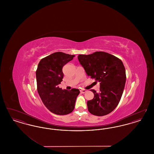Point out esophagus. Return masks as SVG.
<instances>
[{
  "instance_id": "34e87169",
  "label": "esophagus",
  "mask_w": 154,
  "mask_h": 154,
  "mask_svg": "<svg viewBox=\"0 0 154 154\" xmlns=\"http://www.w3.org/2000/svg\"><path fill=\"white\" fill-rule=\"evenodd\" d=\"M80 92L81 94H84L85 92H87V90H86V89H80Z\"/></svg>"
}]
</instances>
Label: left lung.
<instances>
[{
    "label": "left lung",
    "instance_id": "1",
    "mask_svg": "<svg viewBox=\"0 0 154 154\" xmlns=\"http://www.w3.org/2000/svg\"><path fill=\"white\" fill-rule=\"evenodd\" d=\"M78 59L88 76L100 83L99 93L91 90L94 97L87 102L88 111L96 116L109 114L117 106L124 89L126 72L122 60L102 51L79 55Z\"/></svg>",
    "mask_w": 154,
    "mask_h": 154
}]
</instances>
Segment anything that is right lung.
Listing matches in <instances>:
<instances>
[{
    "label": "right lung",
    "instance_id": "add662e5",
    "mask_svg": "<svg viewBox=\"0 0 154 154\" xmlns=\"http://www.w3.org/2000/svg\"><path fill=\"white\" fill-rule=\"evenodd\" d=\"M74 57L57 52L42 59L37 66L36 75L38 95L45 106L57 115L72 112L80 94L78 89L63 90L58 86L63 78V67Z\"/></svg>",
    "mask_w": 154,
    "mask_h": 154
}]
</instances>
